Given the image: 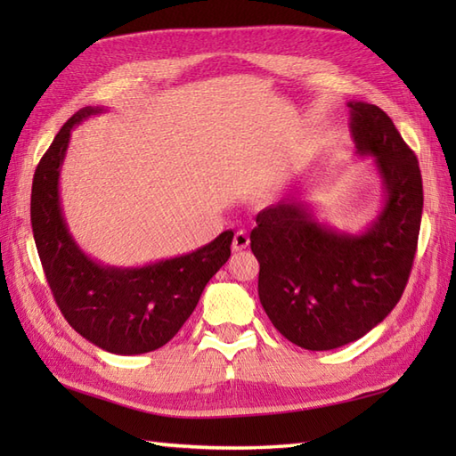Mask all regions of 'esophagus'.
<instances>
[{"instance_id": "obj_1", "label": "esophagus", "mask_w": 456, "mask_h": 456, "mask_svg": "<svg viewBox=\"0 0 456 456\" xmlns=\"http://www.w3.org/2000/svg\"><path fill=\"white\" fill-rule=\"evenodd\" d=\"M248 243H250V237H248L247 231H243V229L237 231L235 237H233V250H235V253L245 250L248 247Z\"/></svg>"}]
</instances>
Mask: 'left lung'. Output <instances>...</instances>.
I'll use <instances>...</instances> for the list:
<instances>
[{"label":"left lung","instance_id":"1","mask_svg":"<svg viewBox=\"0 0 456 456\" xmlns=\"http://www.w3.org/2000/svg\"><path fill=\"white\" fill-rule=\"evenodd\" d=\"M356 152L374 157L384 206L362 233H338L312 209L282 200L256 216L250 248L258 297L288 341L331 351L384 322L408 284L418 248L423 183L413 151L378 105L348 102Z\"/></svg>","mask_w":456,"mask_h":456}]
</instances>
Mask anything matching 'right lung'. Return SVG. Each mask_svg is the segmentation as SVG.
<instances>
[{
  "label": "right lung",
  "instance_id": "right-lung-1",
  "mask_svg": "<svg viewBox=\"0 0 456 456\" xmlns=\"http://www.w3.org/2000/svg\"><path fill=\"white\" fill-rule=\"evenodd\" d=\"M103 108L68 119L38 162L31 190V225L46 282L68 323L115 354L157 351L180 331L203 288L231 256L233 231L209 245L139 268L105 266L76 245L62 216L58 178L76 125Z\"/></svg>",
  "mask_w": 456,
  "mask_h": 456
}]
</instances>
